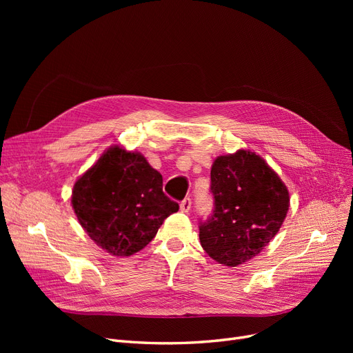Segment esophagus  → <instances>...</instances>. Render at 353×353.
<instances>
[{
  "label": "esophagus",
  "instance_id": "obj_1",
  "mask_svg": "<svg viewBox=\"0 0 353 353\" xmlns=\"http://www.w3.org/2000/svg\"><path fill=\"white\" fill-rule=\"evenodd\" d=\"M190 209H192V199H190V197L183 199V200L180 201V210L184 212V213H188Z\"/></svg>",
  "mask_w": 353,
  "mask_h": 353
}]
</instances>
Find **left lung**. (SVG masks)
<instances>
[{
	"mask_svg": "<svg viewBox=\"0 0 353 353\" xmlns=\"http://www.w3.org/2000/svg\"><path fill=\"white\" fill-rule=\"evenodd\" d=\"M210 180L214 208L200 220V243L216 262L237 266L261 253L279 232L289 192L268 163L248 150L217 157Z\"/></svg>",
	"mask_w": 353,
	"mask_h": 353,
	"instance_id": "obj_1",
	"label": "left lung"
}]
</instances>
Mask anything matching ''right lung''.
Returning <instances> with one entry per match:
<instances>
[{
    "label": "right lung",
    "mask_w": 353,
    "mask_h": 353,
    "mask_svg": "<svg viewBox=\"0 0 353 353\" xmlns=\"http://www.w3.org/2000/svg\"><path fill=\"white\" fill-rule=\"evenodd\" d=\"M72 208L83 229L114 256H130L154 239L179 203L163 177L139 154L111 147L74 184Z\"/></svg>",
    "instance_id": "right-lung-1"
}]
</instances>
